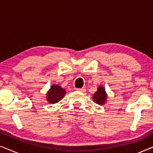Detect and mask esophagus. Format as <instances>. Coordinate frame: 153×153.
Here are the masks:
<instances>
[{"label":"esophagus","instance_id":"1","mask_svg":"<svg viewBox=\"0 0 153 153\" xmlns=\"http://www.w3.org/2000/svg\"><path fill=\"white\" fill-rule=\"evenodd\" d=\"M76 91L81 92V93H84V92L85 91V88H77Z\"/></svg>","mask_w":153,"mask_h":153}]
</instances>
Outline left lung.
<instances>
[{"mask_svg":"<svg viewBox=\"0 0 153 153\" xmlns=\"http://www.w3.org/2000/svg\"><path fill=\"white\" fill-rule=\"evenodd\" d=\"M93 101L99 105H104L107 102L108 95L105 91V88L102 85L97 88V91L93 94Z\"/></svg>","mask_w":153,"mask_h":153,"instance_id":"1","label":"left lung"}]
</instances>
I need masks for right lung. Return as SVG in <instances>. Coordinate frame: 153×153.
Here are the masks:
<instances>
[{"mask_svg":"<svg viewBox=\"0 0 153 153\" xmlns=\"http://www.w3.org/2000/svg\"><path fill=\"white\" fill-rule=\"evenodd\" d=\"M65 94L66 91L65 88H62L59 85L54 84L52 85L47 91L46 98L49 103L53 104L60 101L65 97Z\"/></svg>","mask_w":153,"mask_h":153,"instance_id":"right-lung-1","label":"right lung"}]
</instances>
